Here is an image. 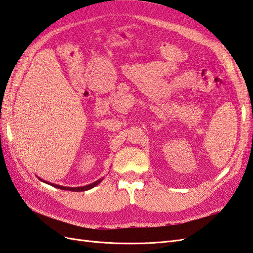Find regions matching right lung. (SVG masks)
<instances>
[{"label":"right lung","mask_w":253,"mask_h":253,"mask_svg":"<svg viewBox=\"0 0 253 253\" xmlns=\"http://www.w3.org/2000/svg\"><path fill=\"white\" fill-rule=\"evenodd\" d=\"M43 181V180H42ZM102 181V179H99L98 181H96V182H93V183H91V184H89V185H86V186H82V187H66V186H61V185H56V184H51V183H48V184H50V185H52V186H55V187H58V189H60V190H66V191H73V192H83V191H87V190H90V189H92V187H95L97 184H99L100 182ZM45 182V181H44ZM47 183V182H46Z\"/></svg>","instance_id":"right-lung-1"}]
</instances>
